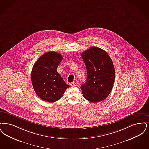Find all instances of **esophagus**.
<instances>
[{
    "instance_id": "34e87169",
    "label": "esophagus",
    "mask_w": 149,
    "mask_h": 149,
    "mask_svg": "<svg viewBox=\"0 0 149 149\" xmlns=\"http://www.w3.org/2000/svg\"><path fill=\"white\" fill-rule=\"evenodd\" d=\"M71 84L72 86H77L78 85V83L77 82H72Z\"/></svg>"
}]
</instances>
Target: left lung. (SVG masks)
<instances>
[{
    "instance_id": "8db88e82",
    "label": "left lung",
    "mask_w": 149,
    "mask_h": 149,
    "mask_svg": "<svg viewBox=\"0 0 149 149\" xmlns=\"http://www.w3.org/2000/svg\"><path fill=\"white\" fill-rule=\"evenodd\" d=\"M86 66L87 79L81 86L84 97L91 102H98L108 97L115 81V68L107 53L92 47L81 53Z\"/></svg>"
}]
</instances>
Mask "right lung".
<instances>
[{"instance_id": "right-lung-1", "label": "right lung", "mask_w": 149, "mask_h": 149, "mask_svg": "<svg viewBox=\"0 0 149 149\" xmlns=\"http://www.w3.org/2000/svg\"><path fill=\"white\" fill-rule=\"evenodd\" d=\"M63 57L57 52L49 51L42 55L33 65L31 81L34 90L43 101L54 102L59 100L70 86L57 71Z\"/></svg>"}]
</instances>
